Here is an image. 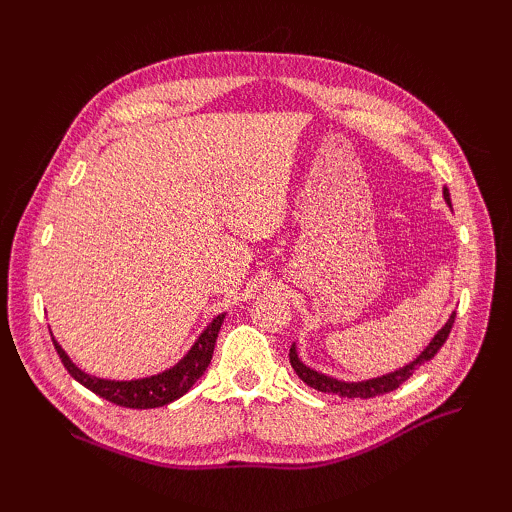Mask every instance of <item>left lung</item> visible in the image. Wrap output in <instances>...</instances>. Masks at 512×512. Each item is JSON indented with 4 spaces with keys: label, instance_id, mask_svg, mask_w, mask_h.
I'll return each mask as SVG.
<instances>
[{
    "label": "left lung",
    "instance_id": "1",
    "mask_svg": "<svg viewBox=\"0 0 512 512\" xmlns=\"http://www.w3.org/2000/svg\"><path fill=\"white\" fill-rule=\"evenodd\" d=\"M444 200L451 204L449 189H444ZM453 323H455V312L451 314V319L447 321V325H444V328L436 336H433V341L427 345V350H424L416 358V361L405 365L402 369H398V372H394V374L372 378V380H363V383H343V380H336V378H330V376H325V374L314 372V369L306 367V365L299 361L295 345L290 347V365L297 372V376L303 380V383L314 387V389H319V391H328V394H336V396H341V398H374L378 394H387V391H394L400 383H405V380L413 372H416V369L422 363L431 361V358L440 352V347L444 345V341L449 339Z\"/></svg>",
    "mask_w": 512,
    "mask_h": 512
}]
</instances>
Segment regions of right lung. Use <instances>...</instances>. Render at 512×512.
I'll list each match as a JSON object with an SVG mask.
<instances>
[{
    "label": "right lung",
    "instance_id": "add662e5",
    "mask_svg": "<svg viewBox=\"0 0 512 512\" xmlns=\"http://www.w3.org/2000/svg\"><path fill=\"white\" fill-rule=\"evenodd\" d=\"M224 314H217V317L206 325V330L200 334V339L189 350V354L182 358L178 365H173L167 372L151 378H140V380H103L81 372L76 367L68 354L61 350V345L52 339L54 350H57L63 367L68 369V374L79 380L83 387L94 391L96 396L114 402L118 407H129V409H154L169 405V402L178 400L180 396L187 394L193 387L195 380H198L206 367H209L213 350H215V339L217 332L222 328Z\"/></svg>",
    "mask_w": 512,
    "mask_h": 512
}]
</instances>
